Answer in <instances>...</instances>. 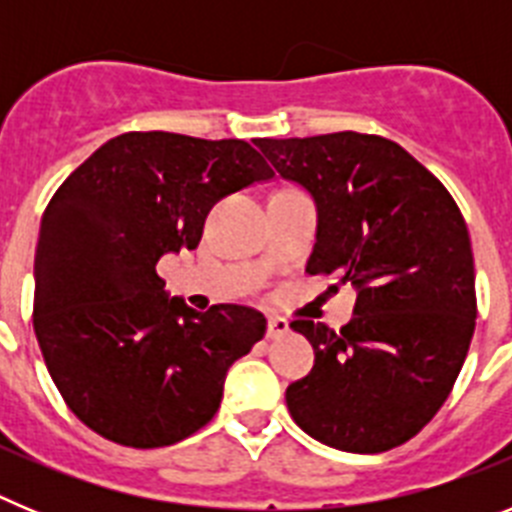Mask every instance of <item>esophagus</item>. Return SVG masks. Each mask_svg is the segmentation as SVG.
I'll return each mask as SVG.
<instances>
[{
	"label": "esophagus",
	"instance_id": "34e87169",
	"mask_svg": "<svg viewBox=\"0 0 512 512\" xmlns=\"http://www.w3.org/2000/svg\"><path fill=\"white\" fill-rule=\"evenodd\" d=\"M289 333V320L279 318V315H274V318H269V325H266V338H282Z\"/></svg>",
	"mask_w": 512,
	"mask_h": 512
}]
</instances>
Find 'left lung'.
Segmentation results:
<instances>
[{
    "label": "left lung",
    "mask_w": 512,
    "mask_h": 512,
    "mask_svg": "<svg viewBox=\"0 0 512 512\" xmlns=\"http://www.w3.org/2000/svg\"><path fill=\"white\" fill-rule=\"evenodd\" d=\"M318 205L307 274L356 287L351 323L289 328L312 343L310 374L287 387L307 436L379 454L410 441L449 397L477 318L469 230L449 189L395 140L343 133L256 140Z\"/></svg>",
    "instance_id": "left-lung-1"
}]
</instances>
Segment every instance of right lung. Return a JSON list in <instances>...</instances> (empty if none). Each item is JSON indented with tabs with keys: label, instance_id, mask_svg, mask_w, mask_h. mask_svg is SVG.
Returning <instances> with one entry per match:
<instances>
[{
	"label": "right lung",
	"instance_id": "right-lung-1",
	"mask_svg": "<svg viewBox=\"0 0 512 512\" xmlns=\"http://www.w3.org/2000/svg\"><path fill=\"white\" fill-rule=\"evenodd\" d=\"M274 171L246 140L122 133L56 189L35 248L33 328L81 423L130 449L212 420L230 364L266 333L259 310L197 312L164 292V253L197 248L217 200Z\"/></svg>",
	"mask_w": 512,
	"mask_h": 512
}]
</instances>
